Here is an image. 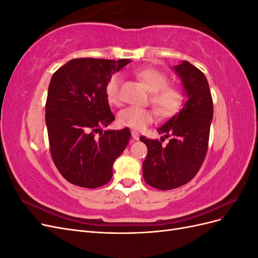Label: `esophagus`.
Instances as JSON below:
<instances>
[{
  "label": "esophagus",
  "instance_id": "esophagus-1",
  "mask_svg": "<svg viewBox=\"0 0 258 258\" xmlns=\"http://www.w3.org/2000/svg\"><path fill=\"white\" fill-rule=\"evenodd\" d=\"M131 136H132V138H134V140H139V138H140L139 132H137V131H132Z\"/></svg>",
  "mask_w": 258,
  "mask_h": 258
}]
</instances>
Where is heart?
<instances>
[{
	"label": "heart",
	"mask_w": 258,
	"mask_h": 258,
	"mask_svg": "<svg viewBox=\"0 0 258 258\" xmlns=\"http://www.w3.org/2000/svg\"><path fill=\"white\" fill-rule=\"evenodd\" d=\"M138 79L143 82L147 89L152 92L151 102L161 117L174 115L183 103V92L175 86H169L168 77L156 69H142L136 73ZM121 76L113 74L105 86L107 100L113 104L120 101ZM155 113L148 108L128 106L119 112L118 121L122 126L135 130H142L154 121Z\"/></svg>",
	"instance_id": "1"
}]
</instances>
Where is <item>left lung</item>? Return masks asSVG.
<instances>
[{"label": "left lung", "instance_id": "obj_1", "mask_svg": "<svg viewBox=\"0 0 258 258\" xmlns=\"http://www.w3.org/2000/svg\"><path fill=\"white\" fill-rule=\"evenodd\" d=\"M172 69L182 82L186 99L179 112L157 129L165 135L162 138L171 137L169 143L163 146L158 140L140 138L147 146L145 182L161 190L177 188L197 174L206 158L213 119V101L205 74L188 61Z\"/></svg>", "mask_w": 258, "mask_h": 258}]
</instances>
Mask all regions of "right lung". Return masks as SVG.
Wrapping results in <instances>:
<instances>
[{"mask_svg":"<svg viewBox=\"0 0 258 258\" xmlns=\"http://www.w3.org/2000/svg\"><path fill=\"white\" fill-rule=\"evenodd\" d=\"M130 61L72 59L51 76L45 120L52 160L68 182L97 188L112 178L131 134L128 128L102 131L115 120L105 86Z\"/></svg>","mask_w":258,"mask_h":258,"instance_id":"right-lung-1","label":"right lung"}]
</instances>
